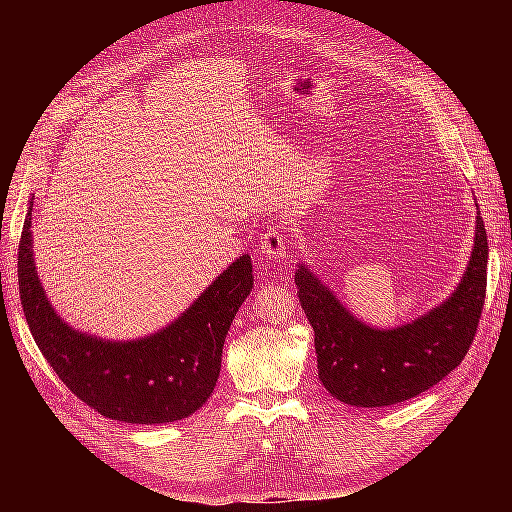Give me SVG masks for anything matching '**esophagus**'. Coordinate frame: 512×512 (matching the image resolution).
<instances>
[{"label":"esophagus","instance_id":"34e87169","mask_svg":"<svg viewBox=\"0 0 512 512\" xmlns=\"http://www.w3.org/2000/svg\"><path fill=\"white\" fill-rule=\"evenodd\" d=\"M259 247L267 259H284L286 257V236L280 228H270L259 238Z\"/></svg>","mask_w":512,"mask_h":512}]
</instances>
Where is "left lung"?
<instances>
[{"label":"left lung","mask_w":512,"mask_h":512,"mask_svg":"<svg viewBox=\"0 0 512 512\" xmlns=\"http://www.w3.org/2000/svg\"><path fill=\"white\" fill-rule=\"evenodd\" d=\"M475 245L463 280L450 297L411 324L375 330L299 263V303L315 332L319 382L344 405L390 407L409 400L459 367L475 338L486 301L488 234L475 218Z\"/></svg>","instance_id":"left-lung-1"}]
</instances>
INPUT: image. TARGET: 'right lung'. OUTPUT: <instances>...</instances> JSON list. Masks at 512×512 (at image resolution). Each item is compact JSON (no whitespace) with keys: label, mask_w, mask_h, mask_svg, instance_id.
Wrapping results in <instances>:
<instances>
[{"label":"right lung","mask_w":512,"mask_h":512,"mask_svg":"<svg viewBox=\"0 0 512 512\" xmlns=\"http://www.w3.org/2000/svg\"><path fill=\"white\" fill-rule=\"evenodd\" d=\"M33 201L18 247V288L26 324L58 378L107 419L159 425L191 417L220 378L222 348L253 288L249 255L236 259L176 321L141 340L112 342L70 328L39 282L31 232Z\"/></svg>","instance_id":"add662e5"}]
</instances>
